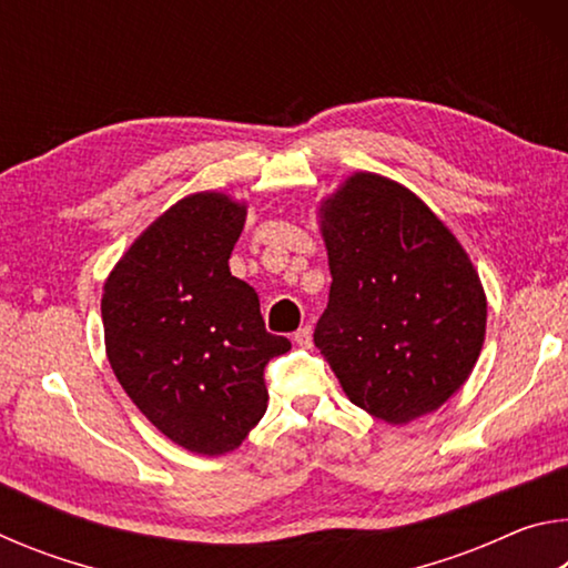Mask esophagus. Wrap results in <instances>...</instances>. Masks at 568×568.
Returning <instances> with one entry per match:
<instances>
[{
	"mask_svg": "<svg viewBox=\"0 0 568 568\" xmlns=\"http://www.w3.org/2000/svg\"><path fill=\"white\" fill-rule=\"evenodd\" d=\"M293 341L301 345V348H311V343H313V328H311V325H303L301 331H295Z\"/></svg>",
	"mask_w": 568,
	"mask_h": 568,
	"instance_id": "34e87169",
	"label": "esophagus"
}]
</instances>
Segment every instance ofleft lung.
Returning a JSON list of instances; mask_svg holds the SVG:
<instances>
[{
    "mask_svg": "<svg viewBox=\"0 0 568 568\" xmlns=\"http://www.w3.org/2000/svg\"><path fill=\"white\" fill-rule=\"evenodd\" d=\"M331 295L315 348L355 406L403 426L468 381L486 338V293L464 245L423 200L353 172L318 207Z\"/></svg>",
    "mask_w": 568,
    "mask_h": 568,
    "instance_id": "obj_1",
    "label": "left lung"
}]
</instances>
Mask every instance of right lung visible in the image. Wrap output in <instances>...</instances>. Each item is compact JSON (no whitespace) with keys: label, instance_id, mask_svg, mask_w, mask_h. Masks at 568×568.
Masks as SVG:
<instances>
[{"label":"right lung","instance_id":"obj_1","mask_svg":"<svg viewBox=\"0 0 568 568\" xmlns=\"http://www.w3.org/2000/svg\"><path fill=\"white\" fill-rule=\"evenodd\" d=\"M247 205L205 190L178 200L104 281L102 325L120 386L172 444L223 456L267 410L263 371L291 341L230 273Z\"/></svg>","mask_w":568,"mask_h":568}]
</instances>
